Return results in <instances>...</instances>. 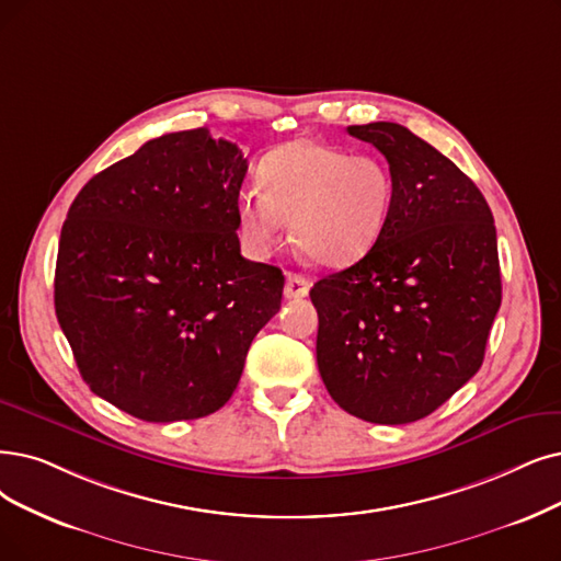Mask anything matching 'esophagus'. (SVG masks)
Returning a JSON list of instances; mask_svg holds the SVG:
<instances>
[{
  "label": "esophagus",
  "mask_w": 561,
  "mask_h": 561,
  "mask_svg": "<svg viewBox=\"0 0 561 561\" xmlns=\"http://www.w3.org/2000/svg\"><path fill=\"white\" fill-rule=\"evenodd\" d=\"M310 289V280L301 274H289L285 280V297L287 299H304Z\"/></svg>",
  "instance_id": "esophagus-1"
}]
</instances>
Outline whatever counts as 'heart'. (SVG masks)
Instances as JSON below:
<instances>
[{"mask_svg": "<svg viewBox=\"0 0 561 561\" xmlns=\"http://www.w3.org/2000/svg\"><path fill=\"white\" fill-rule=\"evenodd\" d=\"M257 191L237 197L239 232L255 257H266L293 220L297 249L320 266L362 260L385 232L393 207V174L368 153L320 140L287 142L268 153Z\"/></svg>", "mask_w": 561, "mask_h": 561, "instance_id": "1", "label": "heart"}]
</instances>
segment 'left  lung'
<instances>
[{"instance_id":"8db88e82","label":"left lung","mask_w":561,"mask_h":561,"mask_svg":"<svg viewBox=\"0 0 561 561\" xmlns=\"http://www.w3.org/2000/svg\"><path fill=\"white\" fill-rule=\"evenodd\" d=\"M347 133L385 153L393 207L362 260L310 289L318 368L352 416L412 423L483 364L502 304L495 222L472 179L410 128L373 122Z\"/></svg>"}]
</instances>
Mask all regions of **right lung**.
<instances>
[{
  "mask_svg": "<svg viewBox=\"0 0 561 561\" xmlns=\"http://www.w3.org/2000/svg\"><path fill=\"white\" fill-rule=\"evenodd\" d=\"M245 170L237 145L179 130L105 168L73 199L55 312L89 389L130 416L168 423L220 410L280 308V268L241 257Z\"/></svg>",
  "mask_w": 561,
  "mask_h": 561,
  "instance_id": "1",
  "label": "right lung"
}]
</instances>
